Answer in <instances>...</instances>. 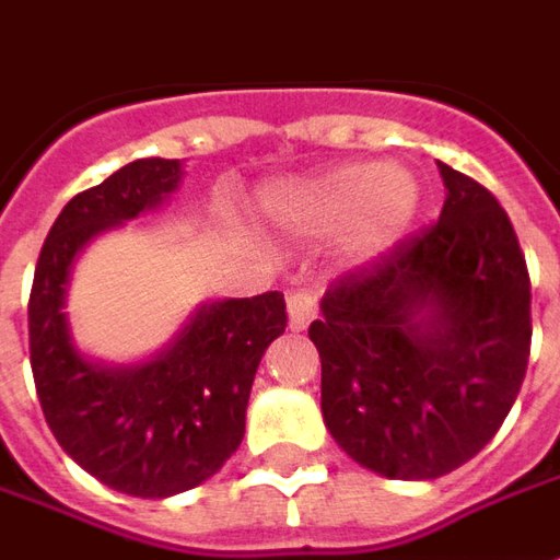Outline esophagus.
Segmentation results:
<instances>
[{"mask_svg": "<svg viewBox=\"0 0 560 560\" xmlns=\"http://www.w3.org/2000/svg\"><path fill=\"white\" fill-rule=\"evenodd\" d=\"M315 312H318V303L308 291H296L288 296V327L296 330V334L306 330L312 318H315Z\"/></svg>", "mask_w": 560, "mask_h": 560, "instance_id": "obj_1", "label": "esophagus"}]
</instances>
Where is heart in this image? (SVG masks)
<instances>
[{
	"instance_id": "1",
	"label": "heart",
	"mask_w": 560,
	"mask_h": 560,
	"mask_svg": "<svg viewBox=\"0 0 560 560\" xmlns=\"http://www.w3.org/2000/svg\"><path fill=\"white\" fill-rule=\"evenodd\" d=\"M269 218L293 236L342 233L348 264H378L409 236L421 212V182L400 163H346L269 190Z\"/></svg>"
}]
</instances>
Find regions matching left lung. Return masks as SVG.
<instances>
[{
    "instance_id": "left-lung-1",
    "label": "left lung",
    "mask_w": 560,
    "mask_h": 560,
    "mask_svg": "<svg viewBox=\"0 0 560 560\" xmlns=\"http://www.w3.org/2000/svg\"><path fill=\"white\" fill-rule=\"evenodd\" d=\"M436 166L440 221L330 284L308 327L324 428L354 464L406 482L482 452L530 354V281L510 218L482 185Z\"/></svg>"
}]
</instances>
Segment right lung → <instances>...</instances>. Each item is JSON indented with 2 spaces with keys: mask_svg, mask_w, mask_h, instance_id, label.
Here are the masks:
<instances>
[{
  "mask_svg": "<svg viewBox=\"0 0 560 560\" xmlns=\"http://www.w3.org/2000/svg\"><path fill=\"white\" fill-rule=\"evenodd\" d=\"M182 160H132L66 202L38 254L30 293V363L42 412L81 470L130 498H172L212 479L245 436L254 373L284 334V293L199 303L151 358L108 363L78 346L69 281L90 242L160 206Z\"/></svg>",
  "mask_w": 560,
  "mask_h": 560,
  "instance_id": "add662e5",
  "label": "right lung"
}]
</instances>
